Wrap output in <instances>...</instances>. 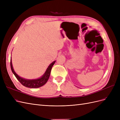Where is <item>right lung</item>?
<instances>
[{
  "instance_id": "1",
  "label": "right lung",
  "mask_w": 120,
  "mask_h": 120,
  "mask_svg": "<svg viewBox=\"0 0 120 120\" xmlns=\"http://www.w3.org/2000/svg\"><path fill=\"white\" fill-rule=\"evenodd\" d=\"M56 61H54L49 66L48 68H47L46 71L45 72V74L43 75L41 78L35 79H24L20 77L14 71L11 62V58L10 59V67L13 74L15 76L16 79L19 80V81L24 86H26L27 88H39L44 85H45L46 82H48V79L50 74V71H51L52 68L53 64L55 63Z\"/></svg>"
}]
</instances>
